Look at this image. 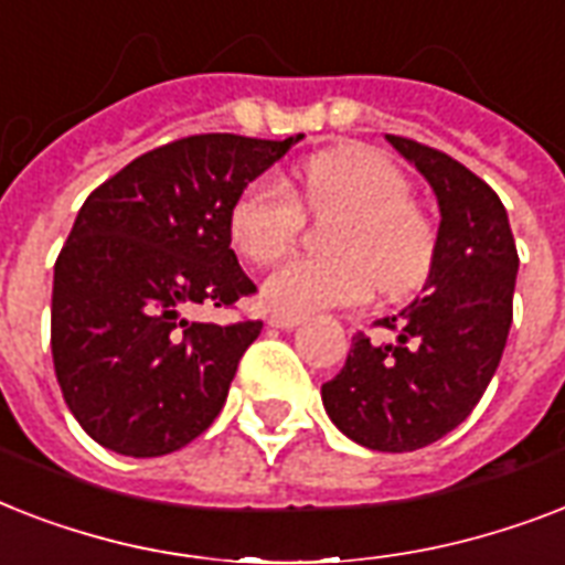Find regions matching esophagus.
Listing matches in <instances>:
<instances>
[{"label": "esophagus", "instance_id": "esophagus-1", "mask_svg": "<svg viewBox=\"0 0 565 565\" xmlns=\"http://www.w3.org/2000/svg\"><path fill=\"white\" fill-rule=\"evenodd\" d=\"M273 328H284V331H292V328H299L305 322V317H290V313H269L266 319Z\"/></svg>", "mask_w": 565, "mask_h": 565}]
</instances>
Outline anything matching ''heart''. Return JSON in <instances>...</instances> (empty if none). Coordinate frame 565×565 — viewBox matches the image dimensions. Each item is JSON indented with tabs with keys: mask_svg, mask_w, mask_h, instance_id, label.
Returning <instances> with one entry per match:
<instances>
[{
	"mask_svg": "<svg viewBox=\"0 0 565 565\" xmlns=\"http://www.w3.org/2000/svg\"><path fill=\"white\" fill-rule=\"evenodd\" d=\"M305 195L313 213L331 220V257H290L260 284L266 308L305 317L337 305L370 299L375 287L390 296L425 278L434 234L413 207L407 181L393 163L366 149L319 154L305 170ZM305 207L290 181L266 172L231 207V243L252 264H269L292 246Z\"/></svg>",
	"mask_w": 565,
	"mask_h": 565,
	"instance_id": "b5f03b06",
	"label": "heart"
}]
</instances>
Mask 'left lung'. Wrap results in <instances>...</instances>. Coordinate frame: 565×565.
Listing matches in <instances>:
<instances>
[{
    "label": "left lung",
    "mask_w": 565,
    "mask_h": 565,
    "mask_svg": "<svg viewBox=\"0 0 565 565\" xmlns=\"http://www.w3.org/2000/svg\"><path fill=\"white\" fill-rule=\"evenodd\" d=\"M386 143L437 195L439 228L422 292L377 326L393 343L352 337L322 404L345 437L372 451H416L481 402L513 322L519 255L495 190L455 158L407 137Z\"/></svg>",
    "instance_id": "obj_1"
}]
</instances>
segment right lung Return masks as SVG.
<instances>
[{
  "label": "right lung",
  "instance_id": "right-lung-1",
  "mask_svg": "<svg viewBox=\"0 0 565 565\" xmlns=\"http://www.w3.org/2000/svg\"><path fill=\"white\" fill-rule=\"evenodd\" d=\"M301 137H184L87 195L55 264L52 361L99 446L161 457L220 416L264 322L207 326L188 310L255 292L231 248V207Z\"/></svg>",
  "mask_w": 565,
  "mask_h": 565
}]
</instances>
